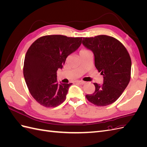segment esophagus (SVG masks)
I'll return each mask as SVG.
<instances>
[{
    "instance_id": "1",
    "label": "esophagus",
    "mask_w": 147,
    "mask_h": 147,
    "mask_svg": "<svg viewBox=\"0 0 147 147\" xmlns=\"http://www.w3.org/2000/svg\"><path fill=\"white\" fill-rule=\"evenodd\" d=\"M76 83H78L80 84H83L85 83V82L80 81V80H77V81H76Z\"/></svg>"
}]
</instances>
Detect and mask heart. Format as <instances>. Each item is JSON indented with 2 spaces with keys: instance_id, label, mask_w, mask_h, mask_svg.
Segmentation results:
<instances>
[{
  "instance_id": "1",
  "label": "heart",
  "mask_w": 147,
  "mask_h": 147,
  "mask_svg": "<svg viewBox=\"0 0 147 147\" xmlns=\"http://www.w3.org/2000/svg\"><path fill=\"white\" fill-rule=\"evenodd\" d=\"M88 51H89V50H86V49H84H84H82V50L80 51V55H82V54H83V53L88 52Z\"/></svg>"
}]
</instances>
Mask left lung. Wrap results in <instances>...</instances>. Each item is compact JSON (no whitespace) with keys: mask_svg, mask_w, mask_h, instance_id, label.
Returning <instances> with one entry per match:
<instances>
[{"mask_svg":"<svg viewBox=\"0 0 147 147\" xmlns=\"http://www.w3.org/2000/svg\"><path fill=\"white\" fill-rule=\"evenodd\" d=\"M83 45L94 55V64L104 76V83H94L95 91L86 95L95 105L107 106L116 101L129 83L131 59L123 44L113 37L100 35L83 38Z\"/></svg>","mask_w":147,"mask_h":147,"instance_id":"obj_1","label":"left lung"}]
</instances>
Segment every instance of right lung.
Returning a JSON list of instances; mask_svg holds the SVG:
<instances>
[{
	"label": "right lung",
	"instance_id": "1",
	"mask_svg": "<svg viewBox=\"0 0 147 147\" xmlns=\"http://www.w3.org/2000/svg\"><path fill=\"white\" fill-rule=\"evenodd\" d=\"M82 37L45 35L37 39L26 53L23 74L30 94L45 107H55L65 100L72 83L57 81V70L80 46Z\"/></svg>",
	"mask_w": 147,
	"mask_h": 147
}]
</instances>
